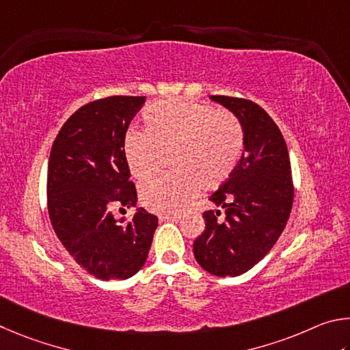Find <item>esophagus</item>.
<instances>
[{
	"mask_svg": "<svg viewBox=\"0 0 350 350\" xmlns=\"http://www.w3.org/2000/svg\"><path fill=\"white\" fill-rule=\"evenodd\" d=\"M180 218H181V215H161L159 217V221H180Z\"/></svg>",
	"mask_w": 350,
	"mask_h": 350,
	"instance_id": "34e87169",
	"label": "esophagus"
}]
</instances>
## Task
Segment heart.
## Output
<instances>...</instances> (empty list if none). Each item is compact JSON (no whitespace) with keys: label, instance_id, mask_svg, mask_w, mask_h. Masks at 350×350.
<instances>
[{"label":"heart","instance_id":"obj_1","mask_svg":"<svg viewBox=\"0 0 350 350\" xmlns=\"http://www.w3.org/2000/svg\"><path fill=\"white\" fill-rule=\"evenodd\" d=\"M244 150V129L224 109L165 100L143 112V132H127L122 157L135 180L152 178L161 157L174 174L141 187V203L157 213H176L197 193L215 191L234 174Z\"/></svg>","mask_w":350,"mask_h":350}]
</instances>
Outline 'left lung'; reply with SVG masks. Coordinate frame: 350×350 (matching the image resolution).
I'll use <instances>...</instances> for the list:
<instances>
[{"label": "left lung", "instance_id": "obj_1", "mask_svg": "<svg viewBox=\"0 0 350 350\" xmlns=\"http://www.w3.org/2000/svg\"><path fill=\"white\" fill-rule=\"evenodd\" d=\"M244 129V153L203 213L206 229L193 241L198 265L217 277H238L261 261L284 230L293 203L291 159L278 126L250 100L213 95Z\"/></svg>", "mask_w": 350, "mask_h": 350}]
</instances>
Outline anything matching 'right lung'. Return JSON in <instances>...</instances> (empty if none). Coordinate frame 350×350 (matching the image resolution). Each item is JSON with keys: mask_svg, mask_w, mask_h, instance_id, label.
I'll return each instance as SVG.
<instances>
[{"mask_svg": "<svg viewBox=\"0 0 350 350\" xmlns=\"http://www.w3.org/2000/svg\"><path fill=\"white\" fill-rule=\"evenodd\" d=\"M146 96H107L79 107L53 141L47 209L59 241L98 280H127L144 266L158 218L143 207L126 221L112 207L137 206L122 157L129 122Z\"/></svg>", "mask_w": 350, "mask_h": 350, "instance_id": "1", "label": "right lung"}]
</instances>
